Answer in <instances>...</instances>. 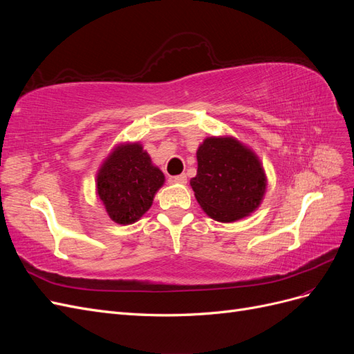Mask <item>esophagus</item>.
Segmentation results:
<instances>
[{
	"label": "esophagus",
	"mask_w": 354,
	"mask_h": 354,
	"mask_svg": "<svg viewBox=\"0 0 354 354\" xmlns=\"http://www.w3.org/2000/svg\"><path fill=\"white\" fill-rule=\"evenodd\" d=\"M174 183H178V185H186V183H187V177H186V174L176 176V177H174Z\"/></svg>",
	"instance_id": "obj_1"
}]
</instances>
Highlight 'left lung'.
I'll list each match as a JSON object with an SVG mask.
<instances>
[{
    "label": "left lung",
    "instance_id": "obj_1",
    "mask_svg": "<svg viewBox=\"0 0 354 354\" xmlns=\"http://www.w3.org/2000/svg\"><path fill=\"white\" fill-rule=\"evenodd\" d=\"M196 177L190 180L203 212L220 223H233L261 205L267 176L251 147L232 136H211L198 151Z\"/></svg>",
    "mask_w": 354,
    "mask_h": 354
}]
</instances>
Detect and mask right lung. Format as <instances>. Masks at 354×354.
I'll list each match as a JSON object with an SVG mask.
<instances>
[{
    "label": "right lung",
    "instance_id": "obj_1",
    "mask_svg": "<svg viewBox=\"0 0 354 354\" xmlns=\"http://www.w3.org/2000/svg\"><path fill=\"white\" fill-rule=\"evenodd\" d=\"M165 176L140 142L113 146L95 174V195L112 221L128 226L152 207Z\"/></svg>",
    "mask_w": 354,
    "mask_h": 354
}]
</instances>
